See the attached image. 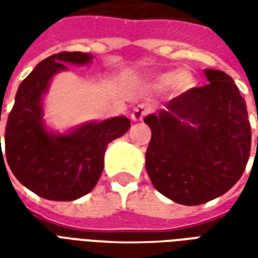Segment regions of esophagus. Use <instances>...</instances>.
<instances>
[{"label": "esophagus", "mask_w": 258, "mask_h": 258, "mask_svg": "<svg viewBox=\"0 0 258 258\" xmlns=\"http://www.w3.org/2000/svg\"><path fill=\"white\" fill-rule=\"evenodd\" d=\"M148 113H149V107H146L145 105H138V106L134 107V110L131 112V118H133L134 121H141Z\"/></svg>", "instance_id": "34e87169"}]
</instances>
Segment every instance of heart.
Instances as JSON below:
<instances>
[{
  "instance_id": "heart-1",
  "label": "heart",
  "mask_w": 258,
  "mask_h": 258,
  "mask_svg": "<svg viewBox=\"0 0 258 258\" xmlns=\"http://www.w3.org/2000/svg\"><path fill=\"white\" fill-rule=\"evenodd\" d=\"M195 85L194 76L188 70H179V72H167L157 76L153 81V87L156 90H167L173 87L175 92L182 94L189 91Z\"/></svg>"
}]
</instances>
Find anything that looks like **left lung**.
Segmentation results:
<instances>
[{
	"mask_svg": "<svg viewBox=\"0 0 258 258\" xmlns=\"http://www.w3.org/2000/svg\"><path fill=\"white\" fill-rule=\"evenodd\" d=\"M205 74L209 84L190 88L167 102V110L144 118L152 130L145 162L152 184L185 206L228 192L250 155L251 130L238 87L221 70Z\"/></svg>",
	"mask_w": 258,
	"mask_h": 258,
	"instance_id": "left-lung-1",
	"label": "left lung"
}]
</instances>
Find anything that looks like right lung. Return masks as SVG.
<instances>
[{
	"label": "right lung",
	"mask_w": 258,
	"mask_h": 258,
	"mask_svg": "<svg viewBox=\"0 0 258 258\" xmlns=\"http://www.w3.org/2000/svg\"><path fill=\"white\" fill-rule=\"evenodd\" d=\"M91 60L92 55L84 52H59L41 60L18 88L5 128V152L0 137V162L4 153L20 184L44 199L69 202L94 189L107 144L131 125L128 118L120 116L87 123L68 134L47 131L41 101L52 77L68 70L64 63L88 64Z\"/></svg>",
	"instance_id": "add662e5"
}]
</instances>
